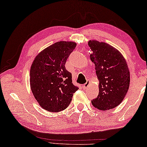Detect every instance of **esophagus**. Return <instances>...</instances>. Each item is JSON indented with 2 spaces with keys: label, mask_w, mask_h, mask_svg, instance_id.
<instances>
[{
  "label": "esophagus",
  "mask_w": 147,
  "mask_h": 147,
  "mask_svg": "<svg viewBox=\"0 0 147 147\" xmlns=\"http://www.w3.org/2000/svg\"><path fill=\"white\" fill-rule=\"evenodd\" d=\"M89 84H90V82H89V81H86V83H85L83 85V88H88V86H89Z\"/></svg>",
  "instance_id": "esophagus-1"
}]
</instances>
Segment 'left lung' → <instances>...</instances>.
Segmentation results:
<instances>
[{"instance_id": "left-lung-1", "label": "left lung", "mask_w": 147, "mask_h": 147, "mask_svg": "<svg viewBox=\"0 0 147 147\" xmlns=\"http://www.w3.org/2000/svg\"><path fill=\"white\" fill-rule=\"evenodd\" d=\"M88 44L92 51L90 60L100 81L99 94L92 103L100 110L113 109L122 102L129 88L130 79L126 61L117 49L106 43L90 40Z\"/></svg>"}]
</instances>
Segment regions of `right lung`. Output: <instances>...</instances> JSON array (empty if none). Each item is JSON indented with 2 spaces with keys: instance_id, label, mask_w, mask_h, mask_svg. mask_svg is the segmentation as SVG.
Listing matches in <instances>:
<instances>
[{
  "instance_id": "add662e5",
  "label": "right lung",
  "mask_w": 147,
  "mask_h": 147,
  "mask_svg": "<svg viewBox=\"0 0 147 147\" xmlns=\"http://www.w3.org/2000/svg\"><path fill=\"white\" fill-rule=\"evenodd\" d=\"M76 47L73 42L55 43L40 53L31 66V90L40 106L48 111L66 109L74 93L79 89L72 83L71 74L65 68Z\"/></svg>"
}]
</instances>
